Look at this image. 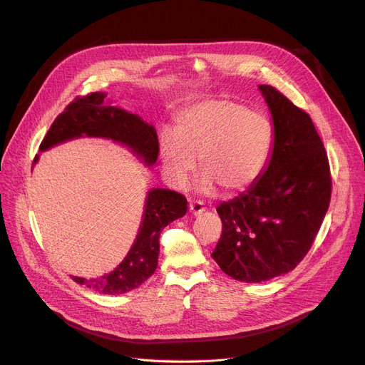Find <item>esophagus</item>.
Segmentation results:
<instances>
[{
	"instance_id": "esophagus-1",
	"label": "esophagus",
	"mask_w": 365,
	"mask_h": 365,
	"mask_svg": "<svg viewBox=\"0 0 365 365\" xmlns=\"http://www.w3.org/2000/svg\"><path fill=\"white\" fill-rule=\"evenodd\" d=\"M204 211H205V208H204L202 202H190V204H189V212H190L192 215H200V214H202Z\"/></svg>"
}]
</instances>
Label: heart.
Returning a JSON list of instances; mask_svg holds the SVG:
<instances>
[{
	"label": "heart",
	"instance_id": "obj_1",
	"mask_svg": "<svg viewBox=\"0 0 365 365\" xmlns=\"http://www.w3.org/2000/svg\"><path fill=\"white\" fill-rule=\"evenodd\" d=\"M273 138L264 115L230 100H204L180 114L175 135L161 138L163 173L170 185L182 189L200 160V192L212 193L220 186L227 193H240L261 178Z\"/></svg>",
	"mask_w": 365,
	"mask_h": 365
}]
</instances>
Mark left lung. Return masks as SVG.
Here are the masks:
<instances>
[{
	"label": "left lung",
	"instance_id": "left-lung-1",
	"mask_svg": "<svg viewBox=\"0 0 365 365\" xmlns=\"http://www.w3.org/2000/svg\"><path fill=\"white\" fill-rule=\"evenodd\" d=\"M273 121L261 178L217 208L222 237L211 254L232 279L261 283L292 272L311 248L330 204L324 145L311 117L270 85H258Z\"/></svg>",
	"mask_w": 365,
	"mask_h": 365
}]
</instances>
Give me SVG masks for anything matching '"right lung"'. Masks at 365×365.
Segmentation results:
<instances>
[{"label": "right lung", "instance_id": "obj_1", "mask_svg": "<svg viewBox=\"0 0 365 365\" xmlns=\"http://www.w3.org/2000/svg\"><path fill=\"white\" fill-rule=\"evenodd\" d=\"M107 93L93 92L73 101L61 113L45 135L39 153L60 143L79 138H100L128 148L145 167H153L158 158L157 130L140 115L111 106ZM39 160L35 157L34 164ZM187 210V201L180 193L153 187L145 197L142 220L128 255L115 269L101 277L83 279L71 276L79 284L104 295H121L140 286L151 277L158 265L160 233Z\"/></svg>", "mask_w": 365, "mask_h": 365}]
</instances>
